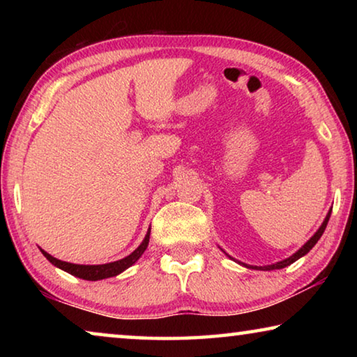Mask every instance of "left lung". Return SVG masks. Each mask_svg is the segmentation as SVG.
<instances>
[{"label": "left lung", "instance_id": "obj_1", "mask_svg": "<svg viewBox=\"0 0 357 357\" xmlns=\"http://www.w3.org/2000/svg\"><path fill=\"white\" fill-rule=\"evenodd\" d=\"M329 217H331V211L328 213V215H326V219H324V222H323V225L319 227V229L318 231L313 234V236L307 241V243L301 247V249L294 253V255H291L289 258H287V259H283V261H279V263H275V264H271V266H261V268H258V266H255V268H253V266H247V268H252V269H261V271H273V269H282V268H287V266H289L291 263H294L296 259H299L301 257H304L305 253H309L310 250H312V247L315 245L317 243H318V239L321 238V234L324 233V229H326V225H328V222H329Z\"/></svg>", "mask_w": 357, "mask_h": 357}]
</instances>
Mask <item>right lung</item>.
<instances>
[{
	"mask_svg": "<svg viewBox=\"0 0 357 357\" xmlns=\"http://www.w3.org/2000/svg\"><path fill=\"white\" fill-rule=\"evenodd\" d=\"M149 233L151 229H148V234L144 236L143 243L138 245L129 257L118 259V261H113V263H107V264H72V263H66V261H61V259L53 258L44 250H42V253H44V257L48 259V261L55 264L56 268L66 271V273H69L75 277H80L83 280H102V279H108V277L118 275L123 273L124 269H128L129 266L134 264L137 259L143 255V252L146 250L148 243H149Z\"/></svg>",
	"mask_w": 357,
	"mask_h": 357,
	"instance_id": "obj_1",
	"label": "right lung"
}]
</instances>
